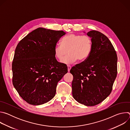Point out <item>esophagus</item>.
<instances>
[{
	"mask_svg": "<svg viewBox=\"0 0 130 130\" xmlns=\"http://www.w3.org/2000/svg\"><path fill=\"white\" fill-rule=\"evenodd\" d=\"M67 68H68V71L69 72V71H70V69H71V67L70 65H68V66H67Z\"/></svg>",
	"mask_w": 130,
	"mask_h": 130,
	"instance_id": "obj_1",
	"label": "esophagus"
}]
</instances>
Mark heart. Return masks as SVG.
Wrapping results in <instances>:
<instances>
[{
  "label": "heart",
  "mask_w": 130,
  "mask_h": 130,
  "mask_svg": "<svg viewBox=\"0 0 130 130\" xmlns=\"http://www.w3.org/2000/svg\"><path fill=\"white\" fill-rule=\"evenodd\" d=\"M92 46V40L87 35L70 34L61 40V44H58L54 48V56L62 61L68 51L69 53L62 61L65 64H71L78 59L85 60L90 54Z\"/></svg>",
  "instance_id": "1"
}]
</instances>
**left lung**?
Returning a JSON list of instances; mask_svg holds the SVG:
<instances>
[{"label":"left lung","instance_id":"8db88e82","mask_svg":"<svg viewBox=\"0 0 130 130\" xmlns=\"http://www.w3.org/2000/svg\"><path fill=\"white\" fill-rule=\"evenodd\" d=\"M92 49L83 62L71 68L72 94L79 103L97 105L111 93L117 74V55L109 39L103 33L91 30Z\"/></svg>","mask_w":130,"mask_h":130}]
</instances>
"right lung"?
Returning a JSON list of instances; mask_svg holds the SVG:
<instances>
[{"label": "right lung", "instance_id": "right-lung-1", "mask_svg": "<svg viewBox=\"0 0 130 130\" xmlns=\"http://www.w3.org/2000/svg\"><path fill=\"white\" fill-rule=\"evenodd\" d=\"M63 31L39 28L24 38L16 46L12 65V82L28 103L38 105L51 100L58 82L68 72L57 61L54 48Z\"/></svg>", "mask_w": 130, "mask_h": 130}]
</instances>
